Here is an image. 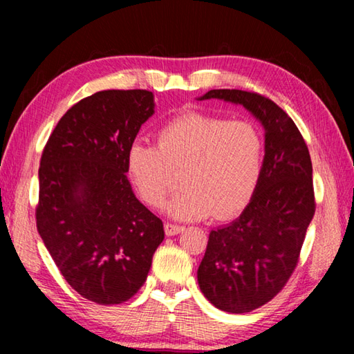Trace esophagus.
I'll return each instance as SVG.
<instances>
[{
	"instance_id": "esophagus-1",
	"label": "esophagus",
	"mask_w": 354,
	"mask_h": 354,
	"mask_svg": "<svg viewBox=\"0 0 354 354\" xmlns=\"http://www.w3.org/2000/svg\"><path fill=\"white\" fill-rule=\"evenodd\" d=\"M184 231V226L175 225V223H165V234L167 236H176L179 232Z\"/></svg>"
}]
</instances>
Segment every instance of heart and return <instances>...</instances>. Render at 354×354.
Wrapping results in <instances>:
<instances>
[{
	"mask_svg": "<svg viewBox=\"0 0 354 354\" xmlns=\"http://www.w3.org/2000/svg\"><path fill=\"white\" fill-rule=\"evenodd\" d=\"M158 147L134 142L128 149L129 176L148 206L159 209L183 173L184 190L169 205L179 220L214 214L227 218L248 205L263 167V136L248 120L187 112L156 134Z\"/></svg>",
	"mask_w": 354,
	"mask_h": 354,
	"instance_id": "1",
	"label": "heart"
}]
</instances>
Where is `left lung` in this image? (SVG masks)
Here are the masks:
<instances>
[{"label":"left lung","instance_id":"left-lung-1","mask_svg":"<svg viewBox=\"0 0 354 354\" xmlns=\"http://www.w3.org/2000/svg\"><path fill=\"white\" fill-rule=\"evenodd\" d=\"M242 104L266 128L259 184L241 217L211 231L198 284L215 308L251 313L283 290L315 212L313 162L297 124L261 93L217 88L200 100Z\"/></svg>","mask_w":354,"mask_h":354}]
</instances>
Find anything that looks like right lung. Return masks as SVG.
<instances>
[{"mask_svg":"<svg viewBox=\"0 0 354 354\" xmlns=\"http://www.w3.org/2000/svg\"><path fill=\"white\" fill-rule=\"evenodd\" d=\"M154 113L148 91H103L71 106L44 148L37 231L65 281L104 306L134 297L164 241L162 220L136 198L127 156Z\"/></svg>","mask_w":354,"mask_h":354,"instance_id":"obj_1","label":"right lung"}]
</instances>
